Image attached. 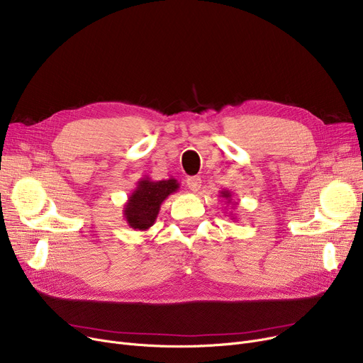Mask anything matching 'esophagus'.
I'll return each mask as SVG.
<instances>
[{
	"instance_id": "esophagus-1",
	"label": "esophagus",
	"mask_w": 363,
	"mask_h": 363,
	"mask_svg": "<svg viewBox=\"0 0 363 363\" xmlns=\"http://www.w3.org/2000/svg\"><path fill=\"white\" fill-rule=\"evenodd\" d=\"M186 185H188L189 189H191V191L197 193L199 189L201 188V178L200 177H189L186 179Z\"/></svg>"
}]
</instances>
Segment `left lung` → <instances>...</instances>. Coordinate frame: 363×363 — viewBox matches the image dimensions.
I'll use <instances>...</instances> for the list:
<instances>
[{
  "label": "left lung",
  "instance_id": "8db88e82",
  "mask_svg": "<svg viewBox=\"0 0 363 363\" xmlns=\"http://www.w3.org/2000/svg\"><path fill=\"white\" fill-rule=\"evenodd\" d=\"M219 197H222L223 200H226V203H228V204H230V203H233V204H234V201H233V193L230 191V189H222ZM234 216H235V215L233 213V219H237V218H234Z\"/></svg>",
  "mask_w": 363,
  "mask_h": 363
}]
</instances>
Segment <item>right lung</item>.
I'll list each match as a JSON object with an SVG mask.
<instances>
[{
	"label": "right lung",
	"mask_w": 363,
	"mask_h": 363,
	"mask_svg": "<svg viewBox=\"0 0 363 363\" xmlns=\"http://www.w3.org/2000/svg\"><path fill=\"white\" fill-rule=\"evenodd\" d=\"M179 189L175 178L163 181H151L148 177L138 181L128 201L123 206V218L126 223L137 231H147L155 225L162 203Z\"/></svg>",
	"instance_id": "add662e5"
}]
</instances>
